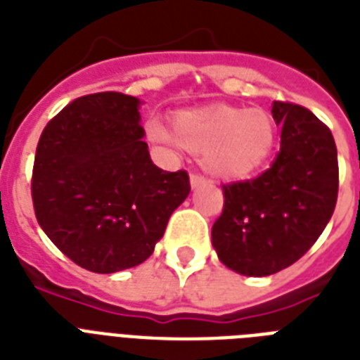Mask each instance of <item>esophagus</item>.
Wrapping results in <instances>:
<instances>
[{"mask_svg":"<svg viewBox=\"0 0 360 360\" xmlns=\"http://www.w3.org/2000/svg\"><path fill=\"white\" fill-rule=\"evenodd\" d=\"M205 177H203V175H200V174H192L191 175V186L192 188H198V186H202L203 183H205Z\"/></svg>","mask_w":360,"mask_h":360,"instance_id":"esophagus-1","label":"esophagus"}]
</instances>
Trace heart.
Segmentation results:
<instances>
[{
  "label": "heart",
  "instance_id": "heart-1",
  "mask_svg": "<svg viewBox=\"0 0 360 360\" xmlns=\"http://www.w3.org/2000/svg\"><path fill=\"white\" fill-rule=\"evenodd\" d=\"M147 136L172 151L203 155L205 168L220 179H245L269 158L276 130L263 110L209 106L175 114L174 130L151 121Z\"/></svg>",
  "mask_w": 360,
  "mask_h": 360
}]
</instances>
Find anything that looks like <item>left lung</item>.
I'll use <instances>...</instances> for the list:
<instances>
[{
	"mask_svg": "<svg viewBox=\"0 0 360 360\" xmlns=\"http://www.w3.org/2000/svg\"><path fill=\"white\" fill-rule=\"evenodd\" d=\"M280 151L256 179L222 186L224 209L211 230L219 259L245 276H269L310 250L335 213V138L310 110L273 103Z\"/></svg>",
	"mask_w": 360,
	"mask_h": 360,
	"instance_id": "left-lung-1",
	"label": "left lung"
}]
</instances>
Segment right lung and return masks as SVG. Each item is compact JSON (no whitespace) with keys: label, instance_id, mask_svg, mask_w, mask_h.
<instances>
[{"label":"right lung","instance_id":"right-lung-1","mask_svg":"<svg viewBox=\"0 0 360 360\" xmlns=\"http://www.w3.org/2000/svg\"><path fill=\"white\" fill-rule=\"evenodd\" d=\"M140 101L115 91L72 101L44 127L31 198L37 222L76 265L110 274L140 265L191 192L185 169L155 166Z\"/></svg>","mask_w":360,"mask_h":360}]
</instances>
